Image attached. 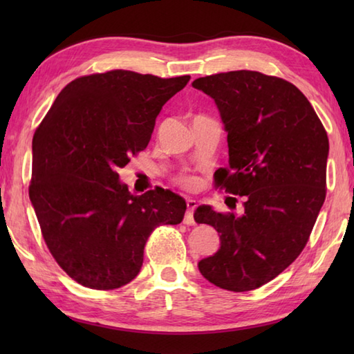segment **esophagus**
Returning <instances> with one entry per match:
<instances>
[{
    "label": "esophagus",
    "instance_id": "1",
    "mask_svg": "<svg viewBox=\"0 0 354 354\" xmlns=\"http://www.w3.org/2000/svg\"><path fill=\"white\" fill-rule=\"evenodd\" d=\"M198 207V202L194 199H187V213L184 217V223L185 225H194V219H193V213L194 209Z\"/></svg>",
    "mask_w": 354,
    "mask_h": 354
}]
</instances>
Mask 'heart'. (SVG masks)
<instances>
[{
	"instance_id": "1",
	"label": "heart",
	"mask_w": 354,
	"mask_h": 354,
	"mask_svg": "<svg viewBox=\"0 0 354 354\" xmlns=\"http://www.w3.org/2000/svg\"><path fill=\"white\" fill-rule=\"evenodd\" d=\"M176 183L181 185V187H184V189H193V187L198 184V179H196V176L183 173V175H179L176 178Z\"/></svg>"
}]
</instances>
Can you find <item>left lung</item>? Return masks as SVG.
Returning <instances> with one entry per match:
<instances>
[{
	"label": "left lung",
	"mask_w": 354,
	"mask_h": 354,
	"mask_svg": "<svg viewBox=\"0 0 354 354\" xmlns=\"http://www.w3.org/2000/svg\"><path fill=\"white\" fill-rule=\"evenodd\" d=\"M193 86L214 99L228 132L230 165L216 170L214 187L245 198L240 216L196 209L194 221L221 236L219 251L198 266L217 288L254 290L292 265L310 237L327 192V132L281 77L239 70Z\"/></svg>",
	"instance_id": "8db88e82"
}]
</instances>
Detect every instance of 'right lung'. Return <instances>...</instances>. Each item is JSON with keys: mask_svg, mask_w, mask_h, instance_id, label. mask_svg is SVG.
<instances>
[{"mask_svg": "<svg viewBox=\"0 0 354 354\" xmlns=\"http://www.w3.org/2000/svg\"><path fill=\"white\" fill-rule=\"evenodd\" d=\"M189 80L127 70L82 76L37 126L30 201L48 251L85 288L132 281L153 230L183 222L181 196L161 187L132 194L118 169L147 147L164 103Z\"/></svg>", "mask_w": 354, "mask_h": 354, "instance_id": "add662e5", "label": "right lung"}]
</instances>
